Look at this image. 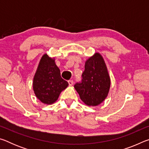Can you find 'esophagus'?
Instances as JSON below:
<instances>
[{
  "mask_svg": "<svg viewBox=\"0 0 149 149\" xmlns=\"http://www.w3.org/2000/svg\"><path fill=\"white\" fill-rule=\"evenodd\" d=\"M68 84L70 86H72V85L74 84V81L73 80H69L68 81Z\"/></svg>",
  "mask_w": 149,
  "mask_h": 149,
  "instance_id": "obj_1",
  "label": "esophagus"
}]
</instances>
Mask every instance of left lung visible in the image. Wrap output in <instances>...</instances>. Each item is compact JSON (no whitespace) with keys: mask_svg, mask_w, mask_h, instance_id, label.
Listing matches in <instances>:
<instances>
[{"mask_svg":"<svg viewBox=\"0 0 149 149\" xmlns=\"http://www.w3.org/2000/svg\"><path fill=\"white\" fill-rule=\"evenodd\" d=\"M82 81L74 88L81 100L87 106L96 107L107 97L110 88V77L103 57L95 52L85 64Z\"/></svg>","mask_w":149,"mask_h":149,"instance_id":"8db88e82","label":"left lung"}]
</instances>
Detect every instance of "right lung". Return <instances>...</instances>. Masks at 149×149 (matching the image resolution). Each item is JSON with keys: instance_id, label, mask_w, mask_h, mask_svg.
Segmentation results:
<instances>
[{"instance_id": "right-lung-1", "label": "right lung", "mask_w": 149, "mask_h": 149, "mask_svg": "<svg viewBox=\"0 0 149 149\" xmlns=\"http://www.w3.org/2000/svg\"><path fill=\"white\" fill-rule=\"evenodd\" d=\"M68 86V83L61 77L54 58L42 55L33 81V89L37 99L45 104H53Z\"/></svg>"}]
</instances>
